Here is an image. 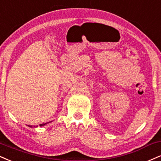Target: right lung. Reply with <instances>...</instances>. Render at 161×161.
Here are the masks:
<instances>
[{
  "label": "right lung",
  "instance_id": "right-lung-1",
  "mask_svg": "<svg viewBox=\"0 0 161 161\" xmlns=\"http://www.w3.org/2000/svg\"><path fill=\"white\" fill-rule=\"evenodd\" d=\"M46 124V123H43V124H41V125H39V126H43V125H45ZM29 127H31V128H33V125H28ZM33 127H36V126H33Z\"/></svg>",
  "mask_w": 161,
  "mask_h": 161
}]
</instances>
